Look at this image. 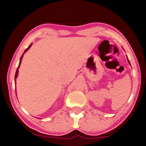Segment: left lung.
<instances>
[{
    "mask_svg": "<svg viewBox=\"0 0 146 146\" xmlns=\"http://www.w3.org/2000/svg\"><path fill=\"white\" fill-rule=\"evenodd\" d=\"M127 60H128V58H127ZM128 62L129 63V60H128ZM129 64H130V63H129Z\"/></svg>",
    "mask_w": 146,
    "mask_h": 146,
    "instance_id": "left-lung-1",
    "label": "left lung"
}]
</instances>
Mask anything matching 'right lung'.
<instances>
[{"mask_svg":"<svg viewBox=\"0 0 146 146\" xmlns=\"http://www.w3.org/2000/svg\"><path fill=\"white\" fill-rule=\"evenodd\" d=\"M31 45H32V44L31 45H29V46L26 49V50H25V52H24V53L23 54H22V56H21V58H20V61H19V66H18V68H17V72H16V74H15V82H16V78H17V76H18V72H19V66H20V64H21V59H22V57H23V55L25 54V53L26 51H27L28 50H29V48H30V47H31Z\"/></svg>","mask_w":146,"mask_h":146,"instance_id":"right-lung-1","label":"right lung"}]
</instances>
